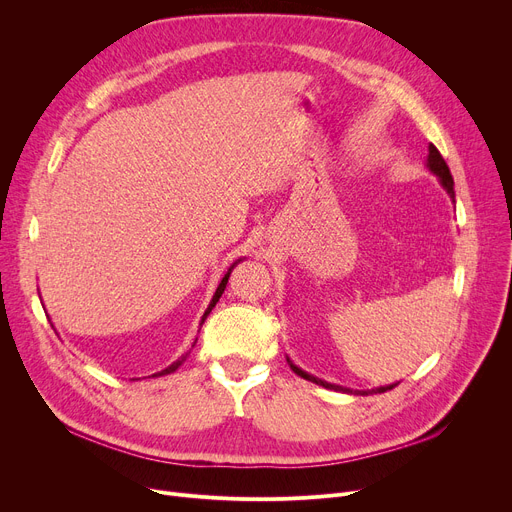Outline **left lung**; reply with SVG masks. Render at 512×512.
Here are the masks:
<instances>
[{"label":"left lung","mask_w":512,"mask_h":512,"mask_svg":"<svg viewBox=\"0 0 512 512\" xmlns=\"http://www.w3.org/2000/svg\"><path fill=\"white\" fill-rule=\"evenodd\" d=\"M427 168L432 170L440 180H442V184H444V188L448 191V195L454 199V180H452V174H450V170H448V166H446V161H444V157L440 155V151L434 147V145H429V155H427ZM290 363V361H288ZM290 369L297 373V375H301V378H305V380H309V382H315V384H319V386H324V388H330V390H340V392H353V390H348V388H342V386H334V384H328V382H321V380H317V378H313V375H309V373H305L303 369H299L297 365H292L290 363ZM394 388V384L392 386H382V388H378V390H371V392H386V390H392ZM359 394H367V392H359Z\"/></svg>","instance_id":"1"}]
</instances>
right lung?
Masks as SVG:
<instances>
[{
  "label": "right lung",
  "instance_id": "right-lung-1",
  "mask_svg": "<svg viewBox=\"0 0 512 512\" xmlns=\"http://www.w3.org/2000/svg\"><path fill=\"white\" fill-rule=\"evenodd\" d=\"M236 263H238V261H236ZM236 263H234V265H236ZM234 265H232V267H234ZM232 267H230V270H228V274H226V276L222 278V282H220L218 290H215V294H213V299H211V303H209V307H207V311H205V315H203V319H201V324H203V321L207 319V315L211 313V309L215 307V303H218V301H220V297H222V292H224V288H226V284H228V278H230V272H232ZM195 342H197V340H195ZM193 346H195V344H193ZM186 355H188V353H186ZM186 355H182V357H180V359H178L176 363H172L170 367H166V369H161V371H157V373H153V375H166V373H172V371H176V369H178V367L182 365V361L186 359Z\"/></svg>",
  "mask_w": 512,
  "mask_h": 512
}]
</instances>
